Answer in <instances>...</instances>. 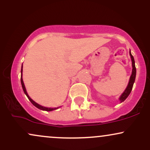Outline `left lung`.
<instances>
[{
  "instance_id": "1",
  "label": "left lung",
  "mask_w": 150,
  "mask_h": 150,
  "mask_svg": "<svg viewBox=\"0 0 150 150\" xmlns=\"http://www.w3.org/2000/svg\"><path fill=\"white\" fill-rule=\"evenodd\" d=\"M130 57H131V60H132V75L130 77V81H129L128 87H127V88L125 89V92L122 94L121 96H120V97L119 99L120 101H121V102L122 101H125V99L128 97V95L130 94V93L131 92L132 89V86H133V84H134V82H135V80L136 68H135V60H134L133 56H132L131 53H130Z\"/></svg>"
}]
</instances>
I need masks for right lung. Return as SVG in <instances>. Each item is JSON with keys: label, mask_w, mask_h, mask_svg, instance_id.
I'll use <instances>...</instances> for the list:
<instances>
[{"label": "right lung", "mask_w": 150, "mask_h": 150, "mask_svg": "<svg viewBox=\"0 0 150 150\" xmlns=\"http://www.w3.org/2000/svg\"><path fill=\"white\" fill-rule=\"evenodd\" d=\"M22 73V69H21V74ZM21 84H22V89H23V91L24 92H25V94L27 95V97H28L29 100H30L31 102H32V104L34 105V106H35L36 107L39 108V109L41 110H44V111H53V110H55V109H57L56 108H46V107H44V106H41V105L38 104L37 103H36L35 101H34L33 100H32L31 98L29 97V95L27 94V91H26V89H25V85H24V82H23V80H22V75H21Z\"/></svg>", "instance_id": "1"}]
</instances>
